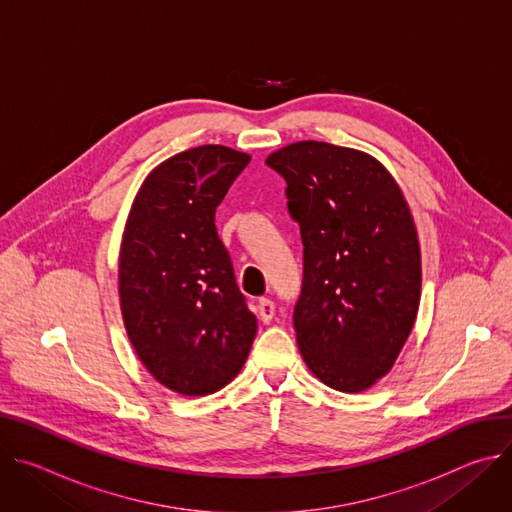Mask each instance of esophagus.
Segmentation results:
<instances>
[{"label":"esophagus","mask_w":512,"mask_h":512,"mask_svg":"<svg viewBox=\"0 0 512 512\" xmlns=\"http://www.w3.org/2000/svg\"><path fill=\"white\" fill-rule=\"evenodd\" d=\"M273 314H275V304L269 300V298H261L257 302V316L263 324H269L273 320Z\"/></svg>","instance_id":"34e87169"}]
</instances>
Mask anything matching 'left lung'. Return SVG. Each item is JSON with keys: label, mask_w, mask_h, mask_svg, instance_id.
Masks as SVG:
<instances>
[{"label": "left lung", "mask_w": 512, "mask_h": 512, "mask_svg": "<svg viewBox=\"0 0 512 512\" xmlns=\"http://www.w3.org/2000/svg\"><path fill=\"white\" fill-rule=\"evenodd\" d=\"M287 184L304 245L300 352L328 387L360 393L395 364L417 316L421 253L409 206L371 156L298 141L265 162Z\"/></svg>", "instance_id": "1"}]
</instances>
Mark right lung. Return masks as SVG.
I'll return each instance as SVG.
<instances>
[{"label":"right lung","instance_id":"obj_1","mask_svg":"<svg viewBox=\"0 0 512 512\" xmlns=\"http://www.w3.org/2000/svg\"><path fill=\"white\" fill-rule=\"evenodd\" d=\"M249 162L225 145L186 150L145 178L129 212L119 257L125 330L145 369L186 397L229 385L257 332L214 225Z\"/></svg>","mask_w":512,"mask_h":512}]
</instances>
